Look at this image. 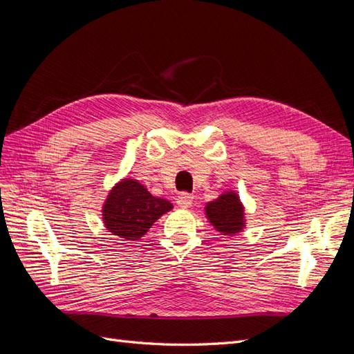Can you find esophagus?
Listing matches in <instances>:
<instances>
[{"instance_id":"34e87169","label":"esophagus","mask_w":354,"mask_h":354,"mask_svg":"<svg viewBox=\"0 0 354 354\" xmlns=\"http://www.w3.org/2000/svg\"><path fill=\"white\" fill-rule=\"evenodd\" d=\"M192 200H194V197L191 196V194H188V192H180L179 196H178V198H176V203H178L179 207L187 209V207H189L191 204H192Z\"/></svg>"}]
</instances>
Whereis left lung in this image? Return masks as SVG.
Here are the masks:
<instances>
[{
    "label": "left lung",
    "instance_id": "left-lung-1",
    "mask_svg": "<svg viewBox=\"0 0 354 354\" xmlns=\"http://www.w3.org/2000/svg\"><path fill=\"white\" fill-rule=\"evenodd\" d=\"M210 223L223 235H234L244 226V209L238 196L234 192H226L210 201L206 207Z\"/></svg>",
    "mask_w": 354,
    "mask_h": 354
}]
</instances>
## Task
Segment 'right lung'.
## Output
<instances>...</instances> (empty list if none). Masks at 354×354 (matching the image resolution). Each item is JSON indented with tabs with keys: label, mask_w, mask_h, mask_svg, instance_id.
Wrapping results in <instances>:
<instances>
[{
	"label": "right lung",
	"mask_w": 354,
	"mask_h": 354,
	"mask_svg": "<svg viewBox=\"0 0 354 354\" xmlns=\"http://www.w3.org/2000/svg\"><path fill=\"white\" fill-rule=\"evenodd\" d=\"M172 209V203L153 197L135 179H123L111 189L102 207L106 227L120 238L140 239L162 214Z\"/></svg>",
	"instance_id": "1"
}]
</instances>
